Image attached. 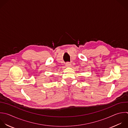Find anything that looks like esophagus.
I'll use <instances>...</instances> for the list:
<instances>
[{
    "instance_id": "1",
    "label": "esophagus",
    "mask_w": 128,
    "mask_h": 128,
    "mask_svg": "<svg viewBox=\"0 0 128 128\" xmlns=\"http://www.w3.org/2000/svg\"><path fill=\"white\" fill-rule=\"evenodd\" d=\"M66 67L69 68V67H70V66H71L72 64H70V62H67V63L66 64Z\"/></svg>"
}]
</instances>
